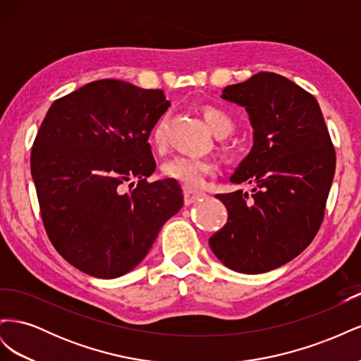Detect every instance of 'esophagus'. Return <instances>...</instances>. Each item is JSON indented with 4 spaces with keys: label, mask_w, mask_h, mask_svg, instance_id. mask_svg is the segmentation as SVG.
Wrapping results in <instances>:
<instances>
[{
    "label": "esophagus",
    "mask_w": 361,
    "mask_h": 361,
    "mask_svg": "<svg viewBox=\"0 0 361 361\" xmlns=\"http://www.w3.org/2000/svg\"><path fill=\"white\" fill-rule=\"evenodd\" d=\"M202 197H204V192H202V191H199V190H194V188H188V187L183 188V200H185V204L195 203L197 200H200Z\"/></svg>",
    "instance_id": "esophagus-1"
}]
</instances>
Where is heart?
Returning a JSON list of instances; mask_svg holds the SVG:
<instances>
[{
    "mask_svg": "<svg viewBox=\"0 0 361 361\" xmlns=\"http://www.w3.org/2000/svg\"><path fill=\"white\" fill-rule=\"evenodd\" d=\"M203 118L216 137H226L232 133L233 122L224 111L215 106H206ZM152 143L155 147H162L166 143V118H159L152 130ZM216 171L215 161L209 158H195L187 155H176L162 164L161 173L164 178L179 182L188 188L200 187L207 176H212Z\"/></svg>",
    "mask_w": 361,
    "mask_h": 361,
    "instance_id": "heart-1",
    "label": "heart"
}]
</instances>
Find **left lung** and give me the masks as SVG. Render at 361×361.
<instances>
[{
  "mask_svg": "<svg viewBox=\"0 0 361 361\" xmlns=\"http://www.w3.org/2000/svg\"><path fill=\"white\" fill-rule=\"evenodd\" d=\"M221 97L245 106L253 126V147L231 178L251 191L216 194L228 216L209 245L227 268L262 274L297 257L318 233L336 152L318 101L285 76L259 72Z\"/></svg>",
  "mask_w": 361,
  "mask_h": 361,
  "instance_id": "left-lung-1",
  "label": "left lung"
}]
</instances>
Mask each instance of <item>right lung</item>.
<instances>
[{"label":"right lung","instance_id":"add662e5","mask_svg":"<svg viewBox=\"0 0 361 361\" xmlns=\"http://www.w3.org/2000/svg\"><path fill=\"white\" fill-rule=\"evenodd\" d=\"M162 90L99 80L51 105L31 149L43 226L71 265L116 279L146 257L183 206L178 182H147L150 130L169 110ZM137 178L135 188L123 185Z\"/></svg>","mask_w":361,"mask_h":361}]
</instances>
